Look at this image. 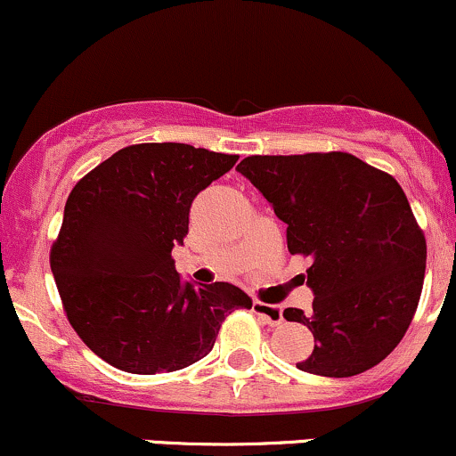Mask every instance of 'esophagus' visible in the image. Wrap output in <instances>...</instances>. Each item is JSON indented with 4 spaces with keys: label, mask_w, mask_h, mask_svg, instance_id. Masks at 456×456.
Here are the masks:
<instances>
[{
    "label": "esophagus",
    "mask_w": 456,
    "mask_h": 456,
    "mask_svg": "<svg viewBox=\"0 0 456 456\" xmlns=\"http://www.w3.org/2000/svg\"><path fill=\"white\" fill-rule=\"evenodd\" d=\"M253 311H255V315H259L265 323H270V326H279V323H282V308L281 306L255 300Z\"/></svg>",
    "instance_id": "esophagus-1"
}]
</instances>
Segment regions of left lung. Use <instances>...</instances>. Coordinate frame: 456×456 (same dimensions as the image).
I'll use <instances>...</instances> for the list:
<instances>
[{
	"label": "left lung",
	"mask_w": 456,
	"mask_h": 456,
	"mask_svg": "<svg viewBox=\"0 0 456 456\" xmlns=\"http://www.w3.org/2000/svg\"><path fill=\"white\" fill-rule=\"evenodd\" d=\"M238 171L287 224L289 253L313 259V311H282L315 337L297 369L352 378L379 364L410 328L427 268L399 182L347 151L248 156Z\"/></svg>",
	"instance_id": "left-lung-1"
}]
</instances>
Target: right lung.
<instances>
[{"label": "right lung", "mask_w": 456, "mask_h": 456, "mask_svg": "<svg viewBox=\"0 0 456 456\" xmlns=\"http://www.w3.org/2000/svg\"><path fill=\"white\" fill-rule=\"evenodd\" d=\"M186 143L115 151L77 182L51 246V272L81 341L115 369L156 375L212 352L224 317L253 300L232 282H182L192 199L235 165Z\"/></svg>", "instance_id": "obj_1"}]
</instances>
